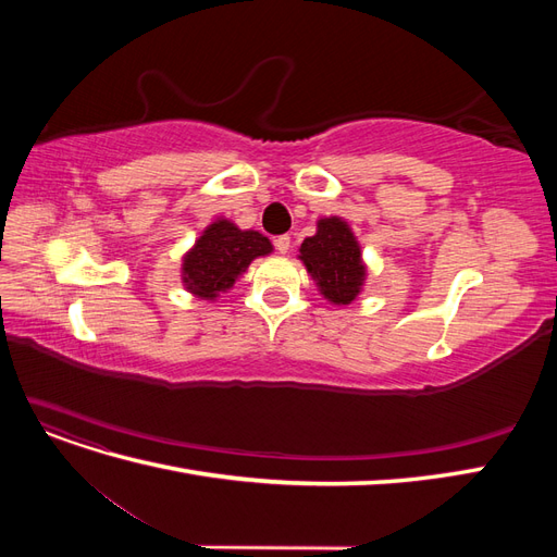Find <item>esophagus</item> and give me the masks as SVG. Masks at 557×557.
Instances as JSON below:
<instances>
[{
	"label": "esophagus",
	"instance_id": "obj_1",
	"mask_svg": "<svg viewBox=\"0 0 557 557\" xmlns=\"http://www.w3.org/2000/svg\"><path fill=\"white\" fill-rule=\"evenodd\" d=\"M274 246H276L278 252H283V256H285V252L290 250V237H288V234H281V237H276Z\"/></svg>",
	"mask_w": 557,
	"mask_h": 557
}]
</instances>
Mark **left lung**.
<instances>
[{
  "instance_id": "1",
  "label": "left lung",
  "mask_w": 557,
  "mask_h": 557,
  "mask_svg": "<svg viewBox=\"0 0 557 557\" xmlns=\"http://www.w3.org/2000/svg\"><path fill=\"white\" fill-rule=\"evenodd\" d=\"M309 274L318 281V288L334 305H350L358 297L364 281V264L360 246L348 225L339 218H323L313 237L305 239L299 248Z\"/></svg>"
}]
</instances>
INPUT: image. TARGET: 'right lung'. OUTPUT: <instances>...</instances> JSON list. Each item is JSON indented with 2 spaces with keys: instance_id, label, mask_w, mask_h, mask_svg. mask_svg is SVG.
I'll return each mask as SVG.
<instances>
[{
  "instance_id": "add662e5",
  "label": "right lung",
  "mask_w": 557,
  "mask_h": 557,
  "mask_svg": "<svg viewBox=\"0 0 557 557\" xmlns=\"http://www.w3.org/2000/svg\"><path fill=\"white\" fill-rule=\"evenodd\" d=\"M272 250L260 232H242L230 221H218L205 230L195 248L183 260V281L199 297H215L232 288L250 260L267 256Z\"/></svg>"
}]
</instances>
